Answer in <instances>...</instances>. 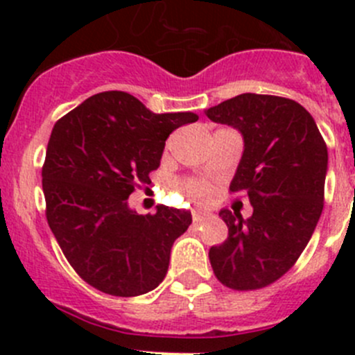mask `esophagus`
<instances>
[{"mask_svg": "<svg viewBox=\"0 0 355 355\" xmlns=\"http://www.w3.org/2000/svg\"><path fill=\"white\" fill-rule=\"evenodd\" d=\"M207 216H211L209 211H200V209L192 211V220L194 221H202V220H206Z\"/></svg>", "mask_w": 355, "mask_h": 355, "instance_id": "1", "label": "esophagus"}]
</instances>
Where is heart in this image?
I'll return each mask as SVG.
<instances>
[{
    "instance_id": "1",
    "label": "heart",
    "mask_w": 355,
    "mask_h": 355,
    "mask_svg": "<svg viewBox=\"0 0 355 355\" xmlns=\"http://www.w3.org/2000/svg\"><path fill=\"white\" fill-rule=\"evenodd\" d=\"M185 189H187V192L191 194V198L196 200H207L213 196V189H211V185L206 184V182H189V184L185 185Z\"/></svg>"
}]
</instances>
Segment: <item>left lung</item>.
I'll return each instance as SVG.
<instances>
[{
	"label": "left lung",
	"mask_w": 355,
	"mask_h": 355,
	"mask_svg": "<svg viewBox=\"0 0 355 355\" xmlns=\"http://www.w3.org/2000/svg\"><path fill=\"white\" fill-rule=\"evenodd\" d=\"M206 114L244 137V155L230 191L249 196L254 209L247 220L220 211L228 237L209 249L211 266L228 288L268 287L295 264L320 220L327 144L309 111L280 96L245 92Z\"/></svg>",
	"instance_id": "obj_1"
}]
</instances>
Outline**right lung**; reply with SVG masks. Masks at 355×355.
Wrapping results in <instances>:
<instances>
[{
    "label": "right lung",
    "mask_w": 355,
    "mask_h": 355,
    "mask_svg": "<svg viewBox=\"0 0 355 355\" xmlns=\"http://www.w3.org/2000/svg\"><path fill=\"white\" fill-rule=\"evenodd\" d=\"M191 111L156 114L128 92L91 96L55 123L42 166L46 218L78 277L116 297L155 290L191 211L159 204L137 214L128 196L151 184L164 142L198 121Z\"/></svg>",
    "instance_id": "1"
}]
</instances>
